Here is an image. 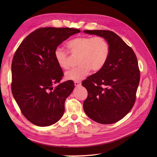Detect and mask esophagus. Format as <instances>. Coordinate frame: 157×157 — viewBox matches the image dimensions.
<instances>
[{
    "instance_id": "34e87169",
    "label": "esophagus",
    "mask_w": 157,
    "mask_h": 157,
    "mask_svg": "<svg viewBox=\"0 0 157 157\" xmlns=\"http://www.w3.org/2000/svg\"><path fill=\"white\" fill-rule=\"evenodd\" d=\"M74 84L76 86H79L81 85V82H80V81H75L74 82Z\"/></svg>"
}]
</instances>
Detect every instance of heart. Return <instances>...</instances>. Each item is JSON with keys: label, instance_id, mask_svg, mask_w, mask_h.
Returning <instances> with one entry per match:
<instances>
[{"label": "heart", "instance_id": "heart-1", "mask_svg": "<svg viewBox=\"0 0 157 157\" xmlns=\"http://www.w3.org/2000/svg\"><path fill=\"white\" fill-rule=\"evenodd\" d=\"M69 53L78 57L77 67L65 74L67 80L79 81L90 73L100 71L108 60L110 46L105 38L101 36H78L67 43ZM54 58L59 67L67 70L71 67L70 56L68 52L59 47L54 52Z\"/></svg>", "mask_w": 157, "mask_h": 157}]
</instances>
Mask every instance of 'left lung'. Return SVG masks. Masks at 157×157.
<instances>
[{"mask_svg": "<svg viewBox=\"0 0 157 157\" xmlns=\"http://www.w3.org/2000/svg\"><path fill=\"white\" fill-rule=\"evenodd\" d=\"M84 32L103 36L110 46L105 66L82 82L88 91L84 111L98 123L113 124L124 118L135 103L140 79L137 57L131 47L111 31Z\"/></svg>", "mask_w": 157, "mask_h": 157, "instance_id": "obj_1", "label": "left lung"}]
</instances>
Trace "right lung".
I'll return each mask as SVG.
<instances>
[{
    "mask_svg": "<svg viewBox=\"0 0 157 157\" xmlns=\"http://www.w3.org/2000/svg\"><path fill=\"white\" fill-rule=\"evenodd\" d=\"M80 32L68 27H41L30 33L14 54L12 92L23 116L33 124L50 126L62 117L65 101L75 85L72 80L60 83L63 73L54 52L70 36Z\"/></svg>",
    "mask_w": 157,
    "mask_h": 157,
    "instance_id": "obj_1",
    "label": "right lung"
}]
</instances>
